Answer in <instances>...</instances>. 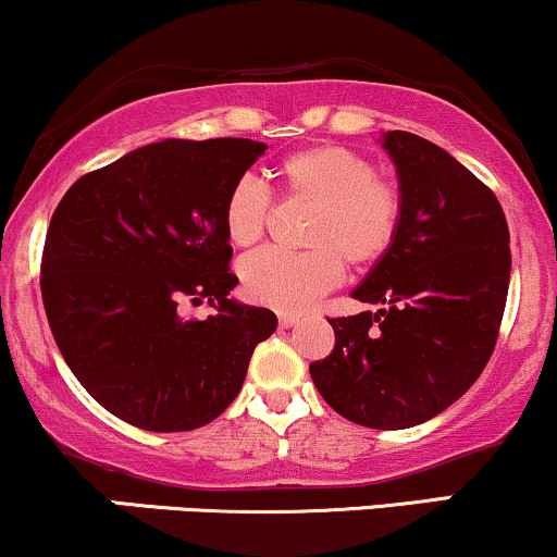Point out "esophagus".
I'll return each mask as SVG.
<instances>
[{"mask_svg": "<svg viewBox=\"0 0 557 557\" xmlns=\"http://www.w3.org/2000/svg\"><path fill=\"white\" fill-rule=\"evenodd\" d=\"M278 325H281V329H292V325H299V315H294V312H281Z\"/></svg>", "mask_w": 557, "mask_h": 557, "instance_id": "34e87169", "label": "esophagus"}]
</instances>
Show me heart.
Returning <instances> with one entry per match:
<instances>
[{"instance_id":"heart-1","label":"heart","mask_w":557,"mask_h":557,"mask_svg":"<svg viewBox=\"0 0 557 557\" xmlns=\"http://www.w3.org/2000/svg\"><path fill=\"white\" fill-rule=\"evenodd\" d=\"M292 198L315 202L307 252L260 250L242 260V289L252 302L299 312L342 284L344 258L364 268L383 260L404 219L401 195L377 176L368 156L342 146H312L278 166ZM271 193L252 176L234 182L224 200L226 237L237 247L263 239L271 221Z\"/></svg>"}]
</instances>
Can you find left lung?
Here are the masks:
<instances>
[{"label":"left lung","instance_id":"left-lung-1","mask_svg":"<svg viewBox=\"0 0 557 557\" xmlns=\"http://www.w3.org/2000/svg\"><path fill=\"white\" fill-rule=\"evenodd\" d=\"M404 219L391 252L351 292L377 312L331 318L336 346L310 364L346 420L404 430L433 420L485 370L511 281L508 224L493 189L420 135L391 129Z\"/></svg>","mask_w":557,"mask_h":557}]
</instances>
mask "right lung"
I'll list each match as a JSON object with an SVG mask.
<instances>
[{
    "mask_svg": "<svg viewBox=\"0 0 557 557\" xmlns=\"http://www.w3.org/2000/svg\"><path fill=\"white\" fill-rule=\"evenodd\" d=\"M265 143L169 140L81 176L46 232L41 294L54 342L90 396L150 433L213 422L239 394L255 346L276 331L265 307L228 297L224 200ZM182 298L216 307L206 321Z\"/></svg>",
    "mask_w": 557,
    "mask_h": 557,
    "instance_id": "obj_1",
    "label": "right lung"
}]
</instances>
